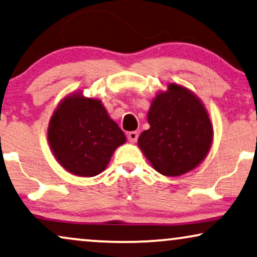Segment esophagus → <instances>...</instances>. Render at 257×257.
<instances>
[{
	"instance_id": "1",
	"label": "esophagus",
	"mask_w": 257,
	"mask_h": 257,
	"mask_svg": "<svg viewBox=\"0 0 257 257\" xmlns=\"http://www.w3.org/2000/svg\"><path fill=\"white\" fill-rule=\"evenodd\" d=\"M126 138H128L129 142L134 143L138 141V138H139V133L138 132H129L128 134H126Z\"/></svg>"
}]
</instances>
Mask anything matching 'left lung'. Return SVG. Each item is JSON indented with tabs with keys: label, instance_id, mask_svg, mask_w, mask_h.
I'll return each mask as SVG.
<instances>
[{
	"label": "left lung",
	"instance_id": "8db88e82",
	"mask_svg": "<svg viewBox=\"0 0 257 257\" xmlns=\"http://www.w3.org/2000/svg\"><path fill=\"white\" fill-rule=\"evenodd\" d=\"M150 128L139 147L157 172L179 176L202 162L213 141V126L201 101L177 84L154 98L148 112Z\"/></svg>",
	"mask_w": 257,
	"mask_h": 257
}]
</instances>
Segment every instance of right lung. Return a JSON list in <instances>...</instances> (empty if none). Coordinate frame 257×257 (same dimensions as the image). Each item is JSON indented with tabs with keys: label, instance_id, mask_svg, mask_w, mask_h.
I'll use <instances>...</instances> for the list:
<instances>
[{
	"label": "right lung",
	"instance_id": "1",
	"mask_svg": "<svg viewBox=\"0 0 257 257\" xmlns=\"http://www.w3.org/2000/svg\"><path fill=\"white\" fill-rule=\"evenodd\" d=\"M48 140L64 169L91 177L103 172L115 149L125 142V136L101 101L77 94L64 98L55 110Z\"/></svg>",
	"mask_w": 257,
	"mask_h": 257
}]
</instances>
